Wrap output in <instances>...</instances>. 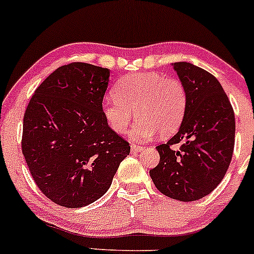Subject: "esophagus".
<instances>
[{"label":"esophagus","mask_w":254,"mask_h":254,"mask_svg":"<svg viewBox=\"0 0 254 254\" xmlns=\"http://www.w3.org/2000/svg\"><path fill=\"white\" fill-rule=\"evenodd\" d=\"M130 149H132L133 152H139V151H141V150L144 149V146L137 145V144H132V146H130Z\"/></svg>","instance_id":"esophagus-1"}]
</instances>
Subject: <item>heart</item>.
Wrapping results in <instances>:
<instances>
[{"label":"heart","instance_id":"obj_1","mask_svg":"<svg viewBox=\"0 0 254 254\" xmlns=\"http://www.w3.org/2000/svg\"><path fill=\"white\" fill-rule=\"evenodd\" d=\"M116 98H105L102 111L114 132L127 130L133 115L138 117L130 137L144 141L160 132L170 135L181 127L188 108V93L181 81L159 72L127 75L114 89Z\"/></svg>","mask_w":254,"mask_h":254}]
</instances>
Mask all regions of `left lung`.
Masks as SVG:
<instances>
[{"mask_svg": "<svg viewBox=\"0 0 254 254\" xmlns=\"http://www.w3.org/2000/svg\"><path fill=\"white\" fill-rule=\"evenodd\" d=\"M173 69L187 89V114L177 134L156 146L160 162L150 177L163 195L190 202L211 193L224 178L235 144V115L212 73L187 62L174 63ZM178 142L180 150L172 149Z\"/></svg>", "mask_w": 254, "mask_h": 254, "instance_id": "8db88e82", "label": "left lung"}]
</instances>
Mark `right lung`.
Instances as JSON below:
<instances>
[{"label": "right lung", "mask_w": 254, "mask_h": 254, "mask_svg": "<svg viewBox=\"0 0 254 254\" xmlns=\"http://www.w3.org/2000/svg\"><path fill=\"white\" fill-rule=\"evenodd\" d=\"M110 70L87 63L58 67L40 84L24 114L21 150L51 201L80 208L110 188L130 146L106 124L102 104Z\"/></svg>", "instance_id": "obj_1"}]
</instances>
